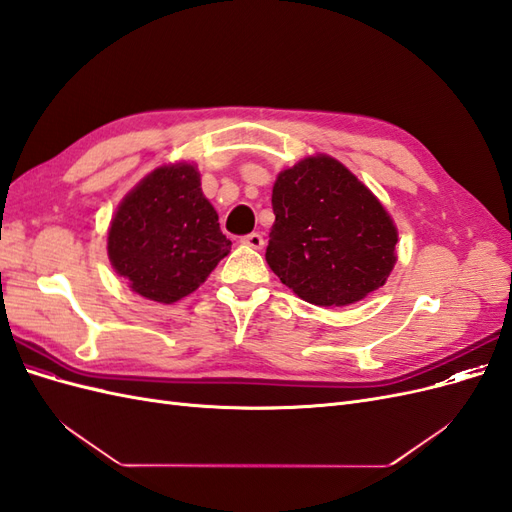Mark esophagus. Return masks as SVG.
<instances>
[{"label": "esophagus", "instance_id": "34e87169", "mask_svg": "<svg viewBox=\"0 0 512 512\" xmlns=\"http://www.w3.org/2000/svg\"><path fill=\"white\" fill-rule=\"evenodd\" d=\"M241 243L247 245V247H252V250H262V247H265V239H262L260 232H250V235L241 237Z\"/></svg>", "mask_w": 512, "mask_h": 512}]
</instances>
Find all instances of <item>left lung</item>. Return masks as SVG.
Masks as SVG:
<instances>
[{
    "label": "left lung",
    "instance_id": "1",
    "mask_svg": "<svg viewBox=\"0 0 512 512\" xmlns=\"http://www.w3.org/2000/svg\"><path fill=\"white\" fill-rule=\"evenodd\" d=\"M271 203L267 262L303 301L348 305L384 286L395 265L397 230L344 164L316 156L284 170Z\"/></svg>",
    "mask_w": 512,
    "mask_h": 512
}]
</instances>
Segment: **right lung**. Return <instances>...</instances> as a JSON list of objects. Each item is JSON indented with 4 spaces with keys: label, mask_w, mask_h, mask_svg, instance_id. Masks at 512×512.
<instances>
[{
    "label": "right lung",
    "mask_w": 512,
    "mask_h": 512,
    "mask_svg": "<svg viewBox=\"0 0 512 512\" xmlns=\"http://www.w3.org/2000/svg\"><path fill=\"white\" fill-rule=\"evenodd\" d=\"M228 252L218 213L190 164L153 170L123 198L108 230L115 271L160 303L188 297Z\"/></svg>",
    "instance_id": "obj_1"
}]
</instances>
